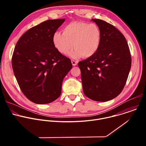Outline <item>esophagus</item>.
Instances as JSON below:
<instances>
[{"mask_svg":"<svg viewBox=\"0 0 146 146\" xmlns=\"http://www.w3.org/2000/svg\"><path fill=\"white\" fill-rule=\"evenodd\" d=\"M72 65L73 66H76L77 65V63L78 62L75 60H73V59H72Z\"/></svg>","mask_w":146,"mask_h":146,"instance_id":"obj_1","label":"esophagus"}]
</instances>
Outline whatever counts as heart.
<instances>
[{
  "label": "heart",
  "mask_w": 146,
  "mask_h": 146,
  "mask_svg": "<svg viewBox=\"0 0 146 146\" xmlns=\"http://www.w3.org/2000/svg\"><path fill=\"white\" fill-rule=\"evenodd\" d=\"M102 40L99 28L95 24L72 22L63 28V33L56 32L53 36V42L56 48L62 54L70 53L73 58L82 56L90 58L99 50Z\"/></svg>",
  "instance_id": "b5f03b06"
}]
</instances>
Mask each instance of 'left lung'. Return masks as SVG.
<instances>
[{
	"instance_id": "1",
	"label": "left lung",
	"mask_w": 146,
	"mask_h": 146,
	"mask_svg": "<svg viewBox=\"0 0 146 146\" xmlns=\"http://www.w3.org/2000/svg\"><path fill=\"white\" fill-rule=\"evenodd\" d=\"M102 33L99 50L92 56L78 62L82 89L88 98L106 102L123 89L131 67V55L123 35L113 25L92 19Z\"/></svg>"
}]
</instances>
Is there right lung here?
<instances>
[{"instance_id":"obj_1","label":"right lung","mask_w":146,"mask_h":146,"mask_svg":"<svg viewBox=\"0 0 146 146\" xmlns=\"http://www.w3.org/2000/svg\"><path fill=\"white\" fill-rule=\"evenodd\" d=\"M65 19H48L19 38L12 56V67L24 95L37 104L59 97L62 81L72 68L69 58L55 47L53 36Z\"/></svg>"}]
</instances>
